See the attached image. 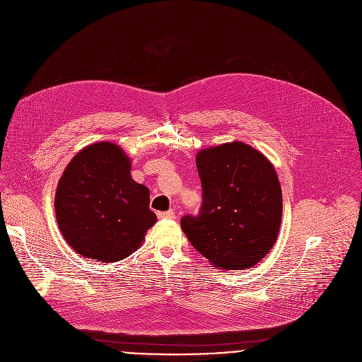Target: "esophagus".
Listing matches in <instances>:
<instances>
[{
	"instance_id": "obj_1",
	"label": "esophagus",
	"mask_w": 362,
	"mask_h": 362,
	"mask_svg": "<svg viewBox=\"0 0 362 362\" xmlns=\"http://www.w3.org/2000/svg\"><path fill=\"white\" fill-rule=\"evenodd\" d=\"M158 216L160 219H172L175 216V212L173 211H166V212H159Z\"/></svg>"
}]
</instances>
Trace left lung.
Returning a JSON list of instances; mask_svg holds the SVG:
<instances>
[{
    "label": "left lung",
    "instance_id": "8db88e82",
    "mask_svg": "<svg viewBox=\"0 0 362 362\" xmlns=\"http://www.w3.org/2000/svg\"><path fill=\"white\" fill-rule=\"evenodd\" d=\"M200 215L185 216L182 229L214 268L255 267L276 242L282 189L274 165L255 147L235 140L197 151Z\"/></svg>",
    "mask_w": 362,
    "mask_h": 362
}]
</instances>
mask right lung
<instances>
[{
	"instance_id": "1",
	"label": "right lung",
	"mask_w": 362,
	"mask_h": 362,
	"mask_svg": "<svg viewBox=\"0 0 362 362\" xmlns=\"http://www.w3.org/2000/svg\"><path fill=\"white\" fill-rule=\"evenodd\" d=\"M129 154L116 143L81 148L56 190V219L66 242L97 262H117L136 252L156 223L150 192L133 180Z\"/></svg>"
}]
</instances>
